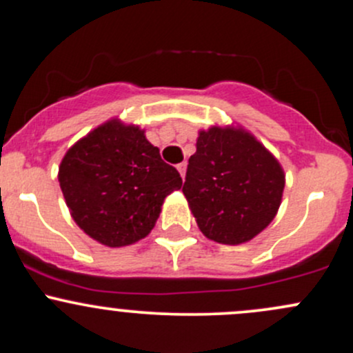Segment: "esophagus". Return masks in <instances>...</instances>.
I'll return each mask as SVG.
<instances>
[{
    "instance_id": "1",
    "label": "esophagus",
    "mask_w": 353,
    "mask_h": 353,
    "mask_svg": "<svg viewBox=\"0 0 353 353\" xmlns=\"http://www.w3.org/2000/svg\"><path fill=\"white\" fill-rule=\"evenodd\" d=\"M186 167H188L186 162H181V164H177V170H179V174L183 179H184V176H186Z\"/></svg>"
}]
</instances>
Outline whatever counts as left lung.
<instances>
[{
	"instance_id": "left-lung-1",
	"label": "left lung",
	"mask_w": 353,
	"mask_h": 353,
	"mask_svg": "<svg viewBox=\"0 0 353 353\" xmlns=\"http://www.w3.org/2000/svg\"><path fill=\"white\" fill-rule=\"evenodd\" d=\"M283 191V167L250 133L230 127L199 132L183 192L208 239L252 240L274 220Z\"/></svg>"
}]
</instances>
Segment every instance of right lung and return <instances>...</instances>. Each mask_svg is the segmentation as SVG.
<instances>
[{
    "label": "right lung",
    "instance_id": "1",
    "mask_svg": "<svg viewBox=\"0 0 353 353\" xmlns=\"http://www.w3.org/2000/svg\"><path fill=\"white\" fill-rule=\"evenodd\" d=\"M74 221L96 242L125 247L147 236L165 196L183 186L139 127L111 120L74 143L59 167Z\"/></svg>",
    "mask_w": 353,
    "mask_h": 353
}]
</instances>
